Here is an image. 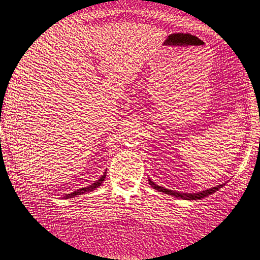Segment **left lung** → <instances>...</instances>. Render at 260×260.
Wrapping results in <instances>:
<instances>
[{"label": "left lung", "mask_w": 260, "mask_h": 260, "mask_svg": "<svg viewBox=\"0 0 260 260\" xmlns=\"http://www.w3.org/2000/svg\"><path fill=\"white\" fill-rule=\"evenodd\" d=\"M148 182H150V184L153 186V189L158 190V191L168 193V195H172V196L179 197V199H183V200H201V199H203V197H207L208 195H212L213 192H215L216 190H219L221 186H222V184H221V185L214 186V188L207 189V190H205V191H200V192H196V193H184V192L174 191V190H169V189L161 188V186H159V185L155 184V183L152 182L151 179H148Z\"/></svg>", "instance_id": "1"}]
</instances>
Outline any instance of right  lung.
<instances>
[{
	"instance_id": "add662e5",
	"label": "right lung",
	"mask_w": 260,
	"mask_h": 260,
	"mask_svg": "<svg viewBox=\"0 0 260 260\" xmlns=\"http://www.w3.org/2000/svg\"><path fill=\"white\" fill-rule=\"evenodd\" d=\"M106 174H107V172H105V174H103V176H101V177H100L99 181H96L95 183H92L91 185L86 186V188L78 189V190H76V191L71 192V193H65L64 199H71V197H75V196H77V195H82V193H85V192H88V191H92V190H95L96 188H99V186L102 184V182L105 181Z\"/></svg>"
}]
</instances>
